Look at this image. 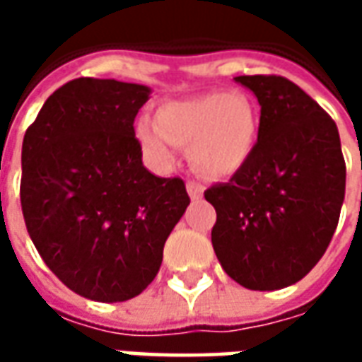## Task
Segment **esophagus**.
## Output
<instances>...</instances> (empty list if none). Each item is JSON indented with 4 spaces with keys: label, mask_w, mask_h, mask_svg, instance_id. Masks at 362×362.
<instances>
[{
    "label": "esophagus",
    "mask_w": 362,
    "mask_h": 362,
    "mask_svg": "<svg viewBox=\"0 0 362 362\" xmlns=\"http://www.w3.org/2000/svg\"><path fill=\"white\" fill-rule=\"evenodd\" d=\"M186 189H188V194L192 199H199V197L204 196V186H202V184H197V182H194V180H188V184H186Z\"/></svg>",
    "instance_id": "1"
}]
</instances>
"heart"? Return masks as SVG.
<instances>
[{"label": "heart", "instance_id": "obj_1", "mask_svg": "<svg viewBox=\"0 0 362 362\" xmlns=\"http://www.w3.org/2000/svg\"><path fill=\"white\" fill-rule=\"evenodd\" d=\"M145 153L158 165L173 160L174 147H188L197 173L207 178H227L250 158L258 118L244 95L211 90L158 106L157 124L141 119L135 126Z\"/></svg>", "mask_w": 362, "mask_h": 362}]
</instances>
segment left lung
<instances>
[{
  "mask_svg": "<svg viewBox=\"0 0 362 362\" xmlns=\"http://www.w3.org/2000/svg\"><path fill=\"white\" fill-rule=\"evenodd\" d=\"M235 79L258 98V141L227 184L205 189L217 211L213 250L243 287L275 291L324 256L345 197V158L332 116L298 85L281 75Z\"/></svg>",
  "mask_w": 362,
  "mask_h": 362,
  "instance_id": "obj_1",
  "label": "left lung"
}]
</instances>
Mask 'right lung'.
<instances>
[{
  "label": "right lung",
  "instance_id": "1",
  "mask_svg": "<svg viewBox=\"0 0 362 362\" xmlns=\"http://www.w3.org/2000/svg\"><path fill=\"white\" fill-rule=\"evenodd\" d=\"M149 87L79 77L54 90L23 139L21 207L30 240L66 287L98 303L155 279L189 204L180 176L141 163L137 112Z\"/></svg>",
  "mask_w": 362,
  "mask_h": 362
}]
</instances>
